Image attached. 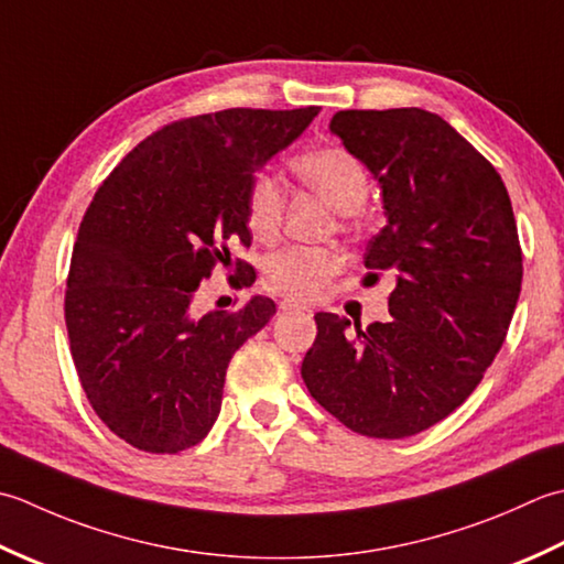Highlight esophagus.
<instances>
[{"label":"esophagus","instance_id":"1","mask_svg":"<svg viewBox=\"0 0 564 564\" xmlns=\"http://www.w3.org/2000/svg\"><path fill=\"white\" fill-rule=\"evenodd\" d=\"M280 312L282 314H292V312H304V308L299 306V304H292V302H280Z\"/></svg>","mask_w":564,"mask_h":564}]
</instances>
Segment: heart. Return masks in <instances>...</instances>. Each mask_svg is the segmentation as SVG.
<instances>
[{"label": "heart", "instance_id": "b5f03b06", "mask_svg": "<svg viewBox=\"0 0 564 564\" xmlns=\"http://www.w3.org/2000/svg\"><path fill=\"white\" fill-rule=\"evenodd\" d=\"M294 175L304 187L324 197L340 216V228H352L370 194L365 165L343 145H321L294 160ZM284 216V187L268 170L250 177L246 189V224L260 240L278 236ZM343 260L330 248L292 246L274 252L262 265V284L290 302H314L326 294Z\"/></svg>", "mask_w": 564, "mask_h": 564}]
</instances>
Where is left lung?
Masks as SVG:
<instances>
[{
    "instance_id": "1",
    "label": "left lung",
    "mask_w": 564,
    "mask_h": 564,
    "mask_svg": "<svg viewBox=\"0 0 564 564\" xmlns=\"http://www.w3.org/2000/svg\"><path fill=\"white\" fill-rule=\"evenodd\" d=\"M330 131L382 185L387 226L365 252L392 270L387 324L348 333L316 314L302 362L312 397L367 438H409L463 404L497 358L521 294L523 256L499 172L438 113L336 111Z\"/></svg>"
}]
</instances>
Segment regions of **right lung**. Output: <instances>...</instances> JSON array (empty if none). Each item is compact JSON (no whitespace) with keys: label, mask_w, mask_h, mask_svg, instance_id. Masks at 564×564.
<instances>
[{"label":"right lung","mask_w":564,"mask_h":564,"mask_svg":"<svg viewBox=\"0 0 564 564\" xmlns=\"http://www.w3.org/2000/svg\"><path fill=\"white\" fill-rule=\"evenodd\" d=\"M318 113L224 109L172 121L111 170L87 206L65 290V326L87 401L143 453L197 445L221 411L228 362L278 312L252 296L194 316V292L250 246L246 189ZM248 262L236 258V270Z\"/></svg>","instance_id":"1"}]
</instances>
